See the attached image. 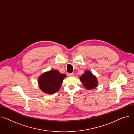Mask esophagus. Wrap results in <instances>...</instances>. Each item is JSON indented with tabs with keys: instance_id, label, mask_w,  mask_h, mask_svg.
I'll return each mask as SVG.
<instances>
[{
	"instance_id": "34e87169",
	"label": "esophagus",
	"mask_w": 134,
	"mask_h": 134,
	"mask_svg": "<svg viewBox=\"0 0 134 134\" xmlns=\"http://www.w3.org/2000/svg\"><path fill=\"white\" fill-rule=\"evenodd\" d=\"M68 75L69 77H72L74 75V73H68Z\"/></svg>"
}]
</instances>
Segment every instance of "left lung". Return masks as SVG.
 <instances>
[{"label": "left lung", "instance_id": "8db88e82", "mask_svg": "<svg viewBox=\"0 0 134 134\" xmlns=\"http://www.w3.org/2000/svg\"><path fill=\"white\" fill-rule=\"evenodd\" d=\"M80 79L87 89H94L97 86V81L96 77L89 71H85L80 77Z\"/></svg>", "mask_w": 134, "mask_h": 134}]
</instances>
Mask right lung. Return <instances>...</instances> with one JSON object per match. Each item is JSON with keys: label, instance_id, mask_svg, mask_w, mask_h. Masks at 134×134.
Masks as SVG:
<instances>
[{"label": "right lung", "instance_id": "obj_1", "mask_svg": "<svg viewBox=\"0 0 134 134\" xmlns=\"http://www.w3.org/2000/svg\"><path fill=\"white\" fill-rule=\"evenodd\" d=\"M66 75L57 70H51L42 74L38 83L40 89L46 94H54L59 90Z\"/></svg>", "mask_w": 134, "mask_h": 134}]
</instances>
